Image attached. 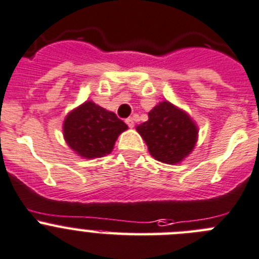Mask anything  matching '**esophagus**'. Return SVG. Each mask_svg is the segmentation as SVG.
Instances as JSON below:
<instances>
[{"mask_svg":"<svg viewBox=\"0 0 259 259\" xmlns=\"http://www.w3.org/2000/svg\"><path fill=\"white\" fill-rule=\"evenodd\" d=\"M125 122H126L127 126H129V127H134V120H133L132 117L126 118V120H125Z\"/></svg>","mask_w":259,"mask_h":259,"instance_id":"1","label":"esophagus"}]
</instances>
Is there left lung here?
<instances>
[{
  "instance_id": "obj_1",
  "label": "left lung",
  "mask_w": 259,
  "mask_h": 259,
  "mask_svg": "<svg viewBox=\"0 0 259 259\" xmlns=\"http://www.w3.org/2000/svg\"><path fill=\"white\" fill-rule=\"evenodd\" d=\"M137 132L152 157L159 162L176 165L192 153L199 130L189 113L162 101L149 111L148 120L138 125Z\"/></svg>"
}]
</instances>
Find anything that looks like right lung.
Returning <instances> with one entry per match:
<instances>
[{"label":"right lung","instance_id":"obj_1","mask_svg":"<svg viewBox=\"0 0 259 259\" xmlns=\"http://www.w3.org/2000/svg\"><path fill=\"white\" fill-rule=\"evenodd\" d=\"M127 125L112 111L87 101L70 111L62 124L65 142L83 158L92 159L112 152L118 135Z\"/></svg>","mask_w":259,"mask_h":259}]
</instances>
